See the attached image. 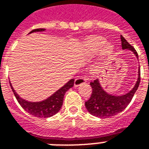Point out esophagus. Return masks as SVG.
<instances>
[{"instance_id": "1", "label": "esophagus", "mask_w": 149, "mask_h": 149, "mask_svg": "<svg viewBox=\"0 0 149 149\" xmlns=\"http://www.w3.org/2000/svg\"><path fill=\"white\" fill-rule=\"evenodd\" d=\"M87 82V79L84 78V77H77V79H75L74 81V86L75 87H78L80 84H84V83Z\"/></svg>"}]
</instances>
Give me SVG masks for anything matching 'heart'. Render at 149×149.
I'll return each mask as SVG.
<instances>
[{"label":"heart","instance_id":"obj_1","mask_svg":"<svg viewBox=\"0 0 149 149\" xmlns=\"http://www.w3.org/2000/svg\"><path fill=\"white\" fill-rule=\"evenodd\" d=\"M105 43H106V40L99 37H94V38H91L87 41V47H88L89 52L91 54L97 53L102 49L103 47H104L102 50L101 62L99 63L100 65L105 64V62L111 58L113 52H114V50H115V47L113 44H111V43H108L105 45Z\"/></svg>","mask_w":149,"mask_h":149}]
</instances>
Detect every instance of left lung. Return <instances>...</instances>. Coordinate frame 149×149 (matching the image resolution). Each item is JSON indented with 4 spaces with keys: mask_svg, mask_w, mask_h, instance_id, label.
<instances>
[{
    "mask_svg": "<svg viewBox=\"0 0 149 149\" xmlns=\"http://www.w3.org/2000/svg\"><path fill=\"white\" fill-rule=\"evenodd\" d=\"M123 50H130L138 59L137 52L130 45L124 37L121 36ZM138 79L136 84L130 91L121 95H113L106 92L100 84L99 79L91 82L92 94L88 101L85 102L87 111L91 115L99 118H107L116 116L126 109L129 105L133 96L138 90L140 84V67L138 68Z\"/></svg>",
    "mask_w": 149,
    "mask_h": 149,
    "instance_id": "obj_1",
    "label": "left lung"
}]
</instances>
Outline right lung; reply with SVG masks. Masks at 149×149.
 Masks as SVG:
<instances>
[{
    "mask_svg": "<svg viewBox=\"0 0 149 149\" xmlns=\"http://www.w3.org/2000/svg\"><path fill=\"white\" fill-rule=\"evenodd\" d=\"M43 31H45V29H33V30L30 31L29 34L35 33V32ZM9 83H10L11 88L16 97L17 101L19 102L22 107L23 108V109L26 110L27 112H29L30 115L36 116V117L47 118L55 115L57 112H58V111L61 109L62 103H63L65 94L68 90L73 87L74 79H70L65 84L63 85L53 95H52L46 99L42 100L40 102H29L27 100L23 99L17 94V92L12 87L11 82L9 81Z\"/></svg>",
    "mask_w": 149,
    "mask_h": 149,
    "instance_id": "obj_1",
    "label": "right lung"
}]
</instances>
